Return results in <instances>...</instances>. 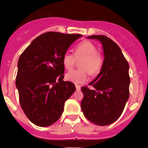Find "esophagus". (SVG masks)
<instances>
[{"mask_svg": "<svg viewBox=\"0 0 148 148\" xmlns=\"http://www.w3.org/2000/svg\"><path fill=\"white\" fill-rule=\"evenodd\" d=\"M75 86H76V89H77V91H79V90L81 89V86H79V85L77 84V85H75Z\"/></svg>", "mask_w": 148, "mask_h": 148, "instance_id": "1", "label": "esophagus"}]
</instances>
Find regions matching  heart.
Instances as JSON below:
<instances>
[{
  "label": "heart",
  "instance_id": "heart-1",
  "mask_svg": "<svg viewBox=\"0 0 148 148\" xmlns=\"http://www.w3.org/2000/svg\"><path fill=\"white\" fill-rule=\"evenodd\" d=\"M77 60L80 69L72 70L66 74V79L74 84H82L86 82L88 73L90 75H96L100 72L103 66L101 54L97 51V47L91 42L85 40L79 43L75 48L74 54L66 52L62 57V64L66 70L74 68Z\"/></svg>",
  "mask_w": 148,
  "mask_h": 148
}]
</instances>
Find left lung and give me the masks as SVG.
Listing matches in <instances>:
<instances>
[{
	"label": "left lung",
	"mask_w": 148,
	"mask_h": 148,
	"mask_svg": "<svg viewBox=\"0 0 148 148\" xmlns=\"http://www.w3.org/2000/svg\"><path fill=\"white\" fill-rule=\"evenodd\" d=\"M90 39L101 42L104 60L99 75L88 86L81 88L84 94L81 107L85 117L98 125L113 123L122 114L128 100L129 64L121 49L105 35H92Z\"/></svg>",
	"instance_id": "1"
}]
</instances>
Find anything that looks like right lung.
<instances>
[{
	"mask_svg": "<svg viewBox=\"0 0 148 148\" xmlns=\"http://www.w3.org/2000/svg\"><path fill=\"white\" fill-rule=\"evenodd\" d=\"M80 34L47 32L35 38L20 56L16 76L21 106L35 125L47 127L58 121L75 85L63 81L62 57Z\"/></svg>",
	"mask_w": 148,
	"mask_h": 148,
	"instance_id": "add662e5",
	"label": "right lung"
}]
</instances>
